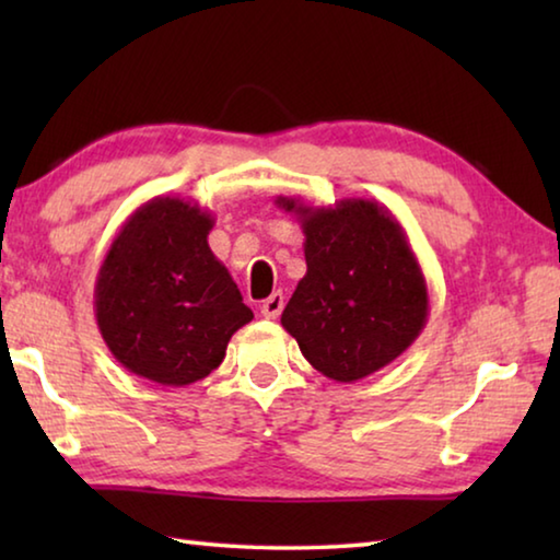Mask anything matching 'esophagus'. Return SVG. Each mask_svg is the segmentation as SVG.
<instances>
[{"mask_svg":"<svg viewBox=\"0 0 560 560\" xmlns=\"http://www.w3.org/2000/svg\"><path fill=\"white\" fill-rule=\"evenodd\" d=\"M281 311H283V296H281L279 291H277V293H271V296L261 303V316H264V318H269V320L279 318V316H281Z\"/></svg>","mask_w":560,"mask_h":560,"instance_id":"obj_1","label":"esophagus"}]
</instances>
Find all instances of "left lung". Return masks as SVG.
Listing matches in <instances>:
<instances>
[{
  "instance_id": "1",
  "label": "left lung",
  "mask_w": 560,
  "mask_h": 560,
  "mask_svg": "<svg viewBox=\"0 0 560 560\" xmlns=\"http://www.w3.org/2000/svg\"><path fill=\"white\" fill-rule=\"evenodd\" d=\"M301 224L306 273L281 314L303 358L336 383L390 365L422 334L428 281L402 224L375 200L311 207L277 197Z\"/></svg>"
}]
</instances>
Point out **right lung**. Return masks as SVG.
Returning a JSON list of instances; mask_svg holds the SVG:
<instances>
[{"label": "right lung", "instance_id": "right-lung-1", "mask_svg": "<svg viewBox=\"0 0 560 560\" xmlns=\"http://www.w3.org/2000/svg\"><path fill=\"white\" fill-rule=\"evenodd\" d=\"M212 226L210 210L163 195L140 205L108 246L93 308L128 373L165 387L202 381L254 318L207 244Z\"/></svg>", "mask_w": 560, "mask_h": 560}]
</instances>
